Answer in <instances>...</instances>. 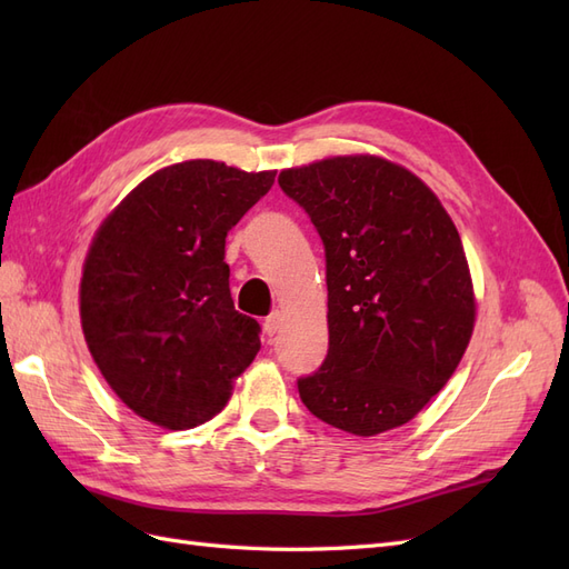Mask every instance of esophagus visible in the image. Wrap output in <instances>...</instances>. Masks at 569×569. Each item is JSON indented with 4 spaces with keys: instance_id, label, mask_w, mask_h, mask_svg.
I'll return each mask as SVG.
<instances>
[{
    "instance_id": "1",
    "label": "esophagus",
    "mask_w": 569,
    "mask_h": 569,
    "mask_svg": "<svg viewBox=\"0 0 569 569\" xmlns=\"http://www.w3.org/2000/svg\"><path fill=\"white\" fill-rule=\"evenodd\" d=\"M280 327H282V313H280V311H272V313L266 318V322H263V330H266V335H268V337L278 335Z\"/></svg>"
}]
</instances>
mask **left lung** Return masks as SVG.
Listing matches in <instances>:
<instances>
[{
	"instance_id": "left-lung-1",
	"label": "left lung",
	"mask_w": 569,
	"mask_h": 569,
	"mask_svg": "<svg viewBox=\"0 0 569 569\" xmlns=\"http://www.w3.org/2000/svg\"><path fill=\"white\" fill-rule=\"evenodd\" d=\"M325 247V363L303 406L356 437L401 427L456 372L475 327L468 258L437 194L380 157L322 159L278 178Z\"/></svg>"
}]
</instances>
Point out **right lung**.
Masks as SVG:
<instances>
[{"label":"right lung","mask_w":569,"mask_h":569,"mask_svg":"<svg viewBox=\"0 0 569 569\" xmlns=\"http://www.w3.org/2000/svg\"><path fill=\"white\" fill-rule=\"evenodd\" d=\"M272 182L274 170L182 161L137 184L97 230L80 280L82 335L140 418L203 425L261 349V325L234 311L226 237Z\"/></svg>","instance_id":"right-lung-1"}]
</instances>
